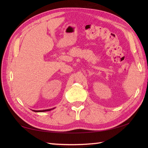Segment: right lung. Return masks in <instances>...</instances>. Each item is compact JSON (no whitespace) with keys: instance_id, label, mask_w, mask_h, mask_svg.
Masks as SVG:
<instances>
[{"instance_id":"right-lung-1","label":"right lung","mask_w":148,"mask_h":148,"mask_svg":"<svg viewBox=\"0 0 148 148\" xmlns=\"http://www.w3.org/2000/svg\"><path fill=\"white\" fill-rule=\"evenodd\" d=\"M54 108L51 109H47V110H33L34 112H46V111H50L52 109H53Z\"/></svg>"}]
</instances>
